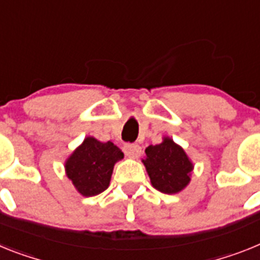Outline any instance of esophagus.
<instances>
[{
    "label": "esophagus",
    "mask_w": 260,
    "mask_h": 260,
    "mask_svg": "<svg viewBox=\"0 0 260 260\" xmlns=\"http://www.w3.org/2000/svg\"><path fill=\"white\" fill-rule=\"evenodd\" d=\"M123 150L128 158H139V155L141 154V148L139 145H135V144H127Z\"/></svg>",
    "instance_id": "esophagus-1"
}]
</instances>
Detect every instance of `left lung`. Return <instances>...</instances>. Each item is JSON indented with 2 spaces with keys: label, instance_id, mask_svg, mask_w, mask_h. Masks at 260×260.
I'll use <instances>...</instances> for the list:
<instances>
[{
  "label": "left lung",
  "instance_id": "8db88e82",
  "mask_svg": "<svg viewBox=\"0 0 260 260\" xmlns=\"http://www.w3.org/2000/svg\"><path fill=\"white\" fill-rule=\"evenodd\" d=\"M141 162L152 186L162 193L174 195L180 192L191 182L192 161L184 149L169 136H165L158 145H149Z\"/></svg>",
  "mask_w": 260,
  "mask_h": 260
}]
</instances>
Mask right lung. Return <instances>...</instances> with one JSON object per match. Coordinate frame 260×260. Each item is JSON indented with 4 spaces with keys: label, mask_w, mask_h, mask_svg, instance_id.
<instances>
[{
    "label": "right lung",
    "mask_w": 260,
    "mask_h": 260,
    "mask_svg": "<svg viewBox=\"0 0 260 260\" xmlns=\"http://www.w3.org/2000/svg\"><path fill=\"white\" fill-rule=\"evenodd\" d=\"M124 154L114 143L87 136L65 161V173L74 188L85 198L99 195L110 186L116 162Z\"/></svg>",
    "instance_id": "obj_1"
}]
</instances>
